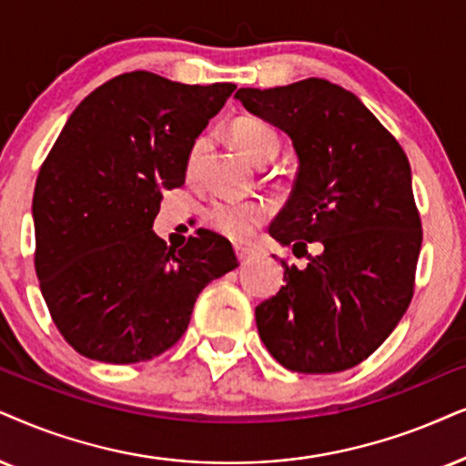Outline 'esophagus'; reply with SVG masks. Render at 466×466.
<instances>
[{
	"instance_id": "obj_1",
	"label": "esophagus",
	"mask_w": 466,
	"mask_h": 466,
	"mask_svg": "<svg viewBox=\"0 0 466 466\" xmlns=\"http://www.w3.org/2000/svg\"><path fill=\"white\" fill-rule=\"evenodd\" d=\"M234 251H237V258H238V262H240V264L249 262V260H251V256H253V251H251V249H247V247H240V245L234 247Z\"/></svg>"
}]
</instances>
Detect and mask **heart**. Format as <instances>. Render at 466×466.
Wrapping results in <instances>:
<instances>
[{
	"mask_svg": "<svg viewBox=\"0 0 466 466\" xmlns=\"http://www.w3.org/2000/svg\"><path fill=\"white\" fill-rule=\"evenodd\" d=\"M232 139L238 146L240 152L256 165H267L273 161L279 152V135H277L268 125L253 117H240L232 125ZM204 152V139L196 141L189 155V172L198 167L199 157ZM270 208L262 199H249V202H232L223 199L215 202L208 208V223L217 232L226 234L234 240L249 238L264 221L268 219Z\"/></svg>",
	"mask_w": 466,
	"mask_h": 466,
	"instance_id": "heart-1",
	"label": "heart"
}]
</instances>
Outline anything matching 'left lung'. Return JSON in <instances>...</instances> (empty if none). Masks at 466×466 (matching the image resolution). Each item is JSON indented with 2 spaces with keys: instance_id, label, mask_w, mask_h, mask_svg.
<instances>
[{
  "instance_id": "8db88e82",
  "label": "left lung",
  "mask_w": 466,
  "mask_h": 466,
  "mask_svg": "<svg viewBox=\"0 0 466 466\" xmlns=\"http://www.w3.org/2000/svg\"><path fill=\"white\" fill-rule=\"evenodd\" d=\"M292 139L299 172L268 228L292 251L320 243L305 268L256 308L258 333L284 368L333 374L390 338L413 299L421 221L396 137L344 87L325 79L234 94Z\"/></svg>"
}]
</instances>
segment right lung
I'll use <instances>...</instances> for the list:
<instances>
[{"mask_svg": "<svg viewBox=\"0 0 466 466\" xmlns=\"http://www.w3.org/2000/svg\"><path fill=\"white\" fill-rule=\"evenodd\" d=\"M234 90L135 70L70 114L34 189V264L53 322L79 355L158 357L187 331L198 294L238 267L210 229L180 249L152 229L163 191L185 182L193 144Z\"/></svg>", "mask_w": 466, "mask_h": 466, "instance_id": "right-lung-1", "label": "right lung"}]
</instances>
